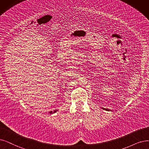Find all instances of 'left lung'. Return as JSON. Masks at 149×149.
Wrapping results in <instances>:
<instances>
[{"label":"left lung","instance_id":"8db88e82","mask_svg":"<svg viewBox=\"0 0 149 149\" xmlns=\"http://www.w3.org/2000/svg\"><path fill=\"white\" fill-rule=\"evenodd\" d=\"M103 109H104V110H105V111H111V110H109V109H105V108H103Z\"/></svg>","mask_w":149,"mask_h":149}]
</instances>
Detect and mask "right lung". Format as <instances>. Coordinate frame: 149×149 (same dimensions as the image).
I'll return each instance as SVG.
<instances>
[{
	"mask_svg": "<svg viewBox=\"0 0 149 149\" xmlns=\"http://www.w3.org/2000/svg\"><path fill=\"white\" fill-rule=\"evenodd\" d=\"M57 111H57V110H56V111H54V112H52V111H50L49 113H50V114H52V113H55L56 112H57Z\"/></svg>",
	"mask_w": 149,
	"mask_h": 149,
	"instance_id": "right-lung-1",
	"label": "right lung"
}]
</instances>
